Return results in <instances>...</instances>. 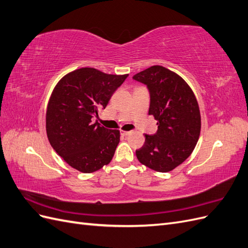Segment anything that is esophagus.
Segmentation results:
<instances>
[{
  "label": "esophagus",
  "instance_id": "1",
  "mask_svg": "<svg viewBox=\"0 0 248 248\" xmlns=\"http://www.w3.org/2000/svg\"><path fill=\"white\" fill-rule=\"evenodd\" d=\"M131 133V131H126V130H121V134L122 136H129Z\"/></svg>",
  "mask_w": 248,
  "mask_h": 248
}]
</instances>
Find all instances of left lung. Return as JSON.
<instances>
[{"mask_svg": "<svg viewBox=\"0 0 248 248\" xmlns=\"http://www.w3.org/2000/svg\"><path fill=\"white\" fill-rule=\"evenodd\" d=\"M133 78L147 85L151 97L149 115L158 125L154 136L145 134L144 146L136 151L138 159L156 171H170L197 146L201 133L198 100L188 84L163 66L149 67Z\"/></svg>", "mask_w": 248, "mask_h": 248, "instance_id": "1", "label": "left lung"}]
</instances>
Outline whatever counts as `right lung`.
Returning a JSON list of instances; mask_svg holds the SVG:
<instances>
[{"label":"right lung","mask_w":248,"mask_h":248,"mask_svg":"<svg viewBox=\"0 0 248 248\" xmlns=\"http://www.w3.org/2000/svg\"><path fill=\"white\" fill-rule=\"evenodd\" d=\"M128 74H108L91 67L67 73L52 90L46 134L55 151L73 169L90 174L108 164L120 141L118 129L92 122Z\"/></svg>","instance_id":"add662e5"}]
</instances>
